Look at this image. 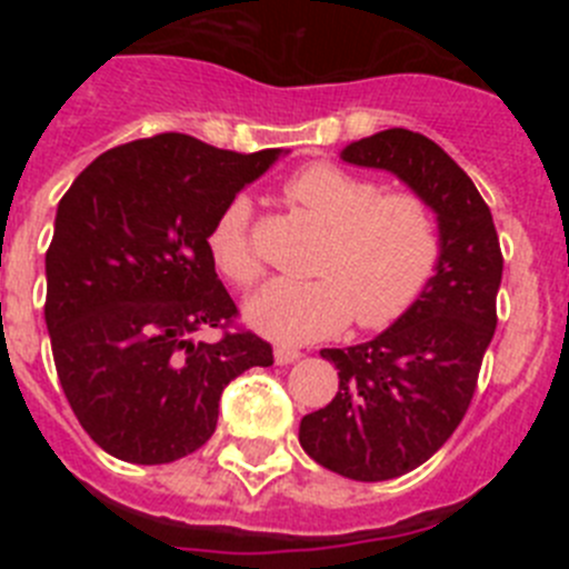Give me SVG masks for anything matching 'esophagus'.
<instances>
[{"mask_svg": "<svg viewBox=\"0 0 569 569\" xmlns=\"http://www.w3.org/2000/svg\"><path fill=\"white\" fill-rule=\"evenodd\" d=\"M276 365H293L296 359H301V353L296 350V347H288V345H279L276 347Z\"/></svg>", "mask_w": 569, "mask_h": 569, "instance_id": "esophagus-1", "label": "esophagus"}]
</instances>
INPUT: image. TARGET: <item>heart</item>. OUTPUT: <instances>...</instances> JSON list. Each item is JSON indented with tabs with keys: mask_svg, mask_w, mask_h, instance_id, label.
<instances>
[{
	"mask_svg": "<svg viewBox=\"0 0 569 569\" xmlns=\"http://www.w3.org/2000/svg\"><path fill=\"white\" fill-rule=\"evenodd\" d=\"M284 196L328 230L313 261L316 279H276L248 305L256 330L301 345L345 328L385 330L413 308L439 268L441 236L430 204L416 193H385L376 179L333 162H310L284 179ZM216 270L239 288L261 276L253 204L233 196L208 230Z\"/></svg>",
	"mask_w": 569,
	"mask_h": 569,
	"instance_id": "b5f03b06",
	"label": "heart"
}]
</instances>
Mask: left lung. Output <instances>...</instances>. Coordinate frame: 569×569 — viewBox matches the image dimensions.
Segmentation results:
<instances>
[{"label":"left lung","mask_w":569,"mask_h":569,"mask_svg":"<svg viewBox=\"0 0 569 569\" xmlns=\"http://www.w3.org/2000/svg\"><path fill=\"white\" fill-rule=\"evenodd\" d=\"M341 159L390 170L439 216V268L421 299L373 341L321 350L339 370V393L299 427L321 467L387 481L425 465L465 419L499 321L505 259L490 208L433 139L390 128L347 144Z\"/></svg>","instance_id":"left-lung-1"}]
</instances>
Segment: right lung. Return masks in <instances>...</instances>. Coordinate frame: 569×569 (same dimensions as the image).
<instances>
[{"instance_id": "obj_1", "label": "right lung", "mask_w": 569, "mask_h": 569, "mask_svg": "<svg viewBox=\"0 0 569 569\" xmlns=\"http://www.w3.org/2000/svg\"><path fill=\"white\" fill-rule=\"evenodd\" d=\"M281 148L233 153L188 133L104 150L62 196L44 253L50 347L84 433L130 465H168L213 436L222 390L273 347L236 328L208 230ZM223 339L202 342V329Z\"/></svg>"}]
</instances>
